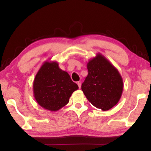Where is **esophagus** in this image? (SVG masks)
<instances>
[{
    "instance_id": "esophagus-1",
    "label": "esophagus",
    "mask_w": 151,
    "mask_h": 151,
    "mask_svg": "<svg viewBox=\"0 0 151 151\" xmlns=\"http://www.w3.org/2000/svg\"><path fill=\"white\" fill-rule=\"evenodd\" d=\"M81 84H82V82H81V81L77 82V84H78V87H79L80 89H81Z\"/></svg>"
}]
</instances>
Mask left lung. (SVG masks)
Listing matches in <instances>:
<instances>
[{"label":"left lung","instance_id":"8db88e82","mask_svg":"<svg viewBox=\"0 0 151 151\" xmlns=\"http://www.w3.org/2000/svg\"><path fill=\"white\" fill-rule=\"evenodd\" d=\"M88 75L82 84L88 100L96 108L107 111L120 100L123 82L118 70L101 54L87 63Z\"/></svg>","mask_w":151,"mask_h":151}]
</instances>
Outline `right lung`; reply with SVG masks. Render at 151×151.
Wrapping results in <instances>:
<instances>
[{
    "instance_id": "1",
    "label": "right lung",
    "mask_w": 151,
    "mask_h": 151,
    "mask_svg": "<svg viewBox=\"0 0 151 151\" xmlns=\"http://www.w3.org/2000/svg\"><path fill=\"white\" fill-rule=\"evenodd\" d=\"M78 89L57 62L46 61L38 70L33 83L34 98L41 107L56 111L68 103L73 93Z\"/></svg>"
}]
</instances>
